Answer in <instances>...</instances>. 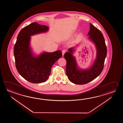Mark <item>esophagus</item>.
Masks as SVG:
<instances>
[{
  "instance_id": "obj_1",
  "label": "esophagus",
  "mask_w": 123,
  "mask_h": 123,
  "mask_svg": "<svg viewBox=\"0 0 123 123\" xmlns=\"http://www.w3.org/2000/svg\"><path fill=\"white\" fill-rule=\"evenodd\" d=\"M66 52V50H62V55H64V54H65V53Z\"/></svg>"
}]
</instances>
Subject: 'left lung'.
<instances>
[{
	"label": "left lung",
	"mask_w": 123,
	"mask_h": 123,
	"mask_svg": "<svg viewBox=\"0 0 123 123\" xmlns=\"http://www.w3.org/2000/svg\"><path fill=\"white\" fill-rule=\"evenodd\" d=\"M88 33L89 39L95 45L97 50L96 58L94 64L87 69L78 68L76 59L72 54L74 48H70L65 53L64 58L66 60V73L69 80L76 84H84L94 80L102 73L107 55V47L101 31L92 24Z\"/></svg>",
	"instance_id": "1"
}]
</instances>
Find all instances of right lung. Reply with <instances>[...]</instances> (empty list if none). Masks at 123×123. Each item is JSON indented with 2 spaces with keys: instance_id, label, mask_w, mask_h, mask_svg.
I'll use <instances>...</instances> for the list:
<instances>
[{
  "instance_id": "obj_1",
  "label": "right lung",
  "mask_w": 123,
  "mask_h": 123,
  "mask_svg": "<svg viewBox=\"0 0 123 123\" xmlns=\"http://www.w3.org/2000/svg\"><path fill=\"white\" fill-rule=\"evenodd\" d=\"M47 26L33 22L22 29L17 37L13 54L16 68L22 77L31 83H41L49 78L54 63L62 57L57 50L35 56L30 47L31 36L47 31Z\"/></svg>"
}]
</instances>
